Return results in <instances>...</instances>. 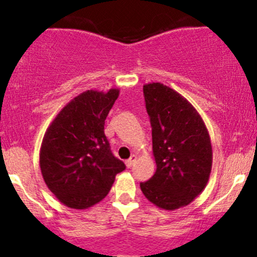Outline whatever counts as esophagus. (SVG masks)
<instances>
[{
    "label": "esophagus",
    "instance_id": "esophagus-1",
    "mask_svg": "<svg viewBox=\"0 0 257 257\" xmlns=\"http://www.w3.org/2000/svg\"><path fill=\"white\" fill-rule=\"evenodd\" d=\"M136 162H137V155L133 154L131 158H129L128 160H125V165H126V167H128V168H131L132 165H133Z\"/></svg>",
    "mask_w": 257,
    "mask_h": 257
}]
</instances>
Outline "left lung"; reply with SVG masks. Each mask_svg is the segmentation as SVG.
<instances>
[{
    "label": "left lung",
    "instance_id": "obj_1",
    "mask_svg": "<svg viewBox=\"0 0 257 257\" xmlns=\"http://www.w3.org/2000/svg\"><path fill=\"white\" fill-rule=\"evenodd\" d=\"M150 116L157 172L141 183L144 196L155 206H186L208 185L212 165L209 132L186 98L163 83L143 85Z\"/></svg>",
    "mask_w": 257,
    "mask_h": 257
}]
</instances>
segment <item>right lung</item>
I'll return each instance as SVG.
<instances>
[{
	"label": "right lung",
	"instance_id": "add662e5",
	"mask_svg": "<svg viewBox=\"0 0 257 257\" xmlns=\"http://www.w3.org/2000/svg\"><path fill=\"white\" fill-rule=\"evenodd\" d=\"M119 95L85 90L67 103L43 137L40 167L57 199L71 209H88L107 196L115 175L125 169L110 152L104 121Z\"/></svg>",
	"mask_w": 257,
	"mask_h": 257
}]
</instances>
